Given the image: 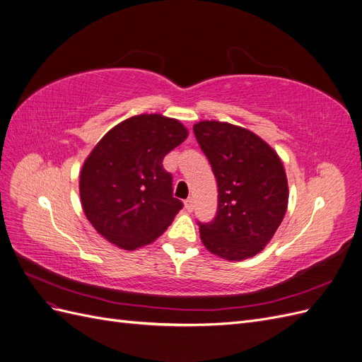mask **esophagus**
<instances>
[{
  "label": "esophagus",
  "mask_w": 362,
  "mask_h": 362,
  "mask_svg": "<svg viewBox=\"0 0 362 362\" xmlns=\"http://www.w3.org/2000/svg\"><path fill=\"white\" fill-rule=\"evenodd\" d=\"M193 199L192 198H189V199H185V210H187L189 213H192L193 211Z\"/></svg>",
  "instance_id": "esophagus-1"
}]
</instances>
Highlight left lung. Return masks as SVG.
Returning a JSON list of instances; mask_svg holds the SVG:
<instances>
[{"instance_id": "left-lung-1", "label": "left lung", "mask_w": 362, "mask_h": 362, "mask_svg": "<svg viewBox=\"0 0 362 362\" xmlns=\"http://www.w3.org/2000/svg\"><path fill=\"white\" fill-rule=\"evenodd\" d=\"M194 137L217 181V213L201 223L204 246L229 261L257 255L276 233L288 205L282 161L252 131L228 122L202 120Z\"/></svg>"}]
</instances>
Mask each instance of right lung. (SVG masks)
Returning <instances> with one entry per match:
<instances>
[{
    "label": "right lung",
    "instance_id": "obj_1",
    "mask_svg": "<svg viewBox=\"0 0 362 362\" xmlns=\"http://www.w3.org/2000/svg\"><path fill=\"white\" fill-rule=\"evenodd\" d=\"M180 120L139 115L98 141L80 175L87 221L108 242L134 250L154 242L182 208L163 158L187 139Z\"/></svg>",
    "mask_w": 362,
    "mask_h": 362
}]
</instances>
